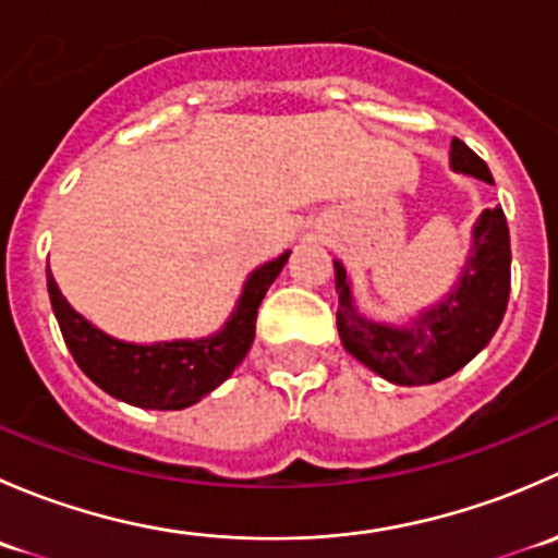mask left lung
Masks as SVG:
<instances>
[{"instance_id":"1","label":"left lung","mask_w":558,"mask_h":558,"mask_svg":"<svg viewBox=\"0 0 558 558\" xmlns=\"http://www.w3.org/2000/svg\"><path fill=\"white\" fill-rule=\"evenodd\" d=\"M451 161L459 172L494 183L486 161L453 140ZM340 294L337 329L351 356L397 386L437 384L477 356L502 324L510 296V232L502 207H488L475 223L472 256L456 291L410 326L393 329L364 320L353 311L345 269L335 264Z\"/></svg>"}]
</instances>
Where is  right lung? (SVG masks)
Wrapping results in <instances>:
<instances>
[{
  "mask_svg": "<svg viewBox=\"0 0 558 558\" xmlns=\"http://www.w3.org/2000/svg\"><path fill=\"white\" fill-rule=\"evenodd\" d=\"M289 253L247 278L232 320L207 340L132 345L107 337L70 307L48 269V294L61 337L77 367L110 397L145 410H183L221 386L245 359L256 337V313Z\"/></svg>",
  "mask_w": 558,
  "mask_h": 558,
  "instance_id": "right-lung-1",
  "label": "right lung"
}]
</instances>
